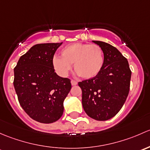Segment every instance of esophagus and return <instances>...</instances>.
<instances>
[{"label":"esophagus","instance_id":"obj_1","mask_svg":"<svg viewBox=\"0 0 150 150\" xmlns=\"http://www.w3.org/2000/svg\"><path fill=\"white\" fill-rule=\"evenodd\" d=\"M71 85L72 86H76L77 84V82L76 81H74V80L72 79L71 81Z\"/></svg>","mask_w":150,"mask_h":150}]
</instances>
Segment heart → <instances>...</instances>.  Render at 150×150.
<instances>
[{
    "label": "heart",
    "mask_w": 150,
    "mask_h": 150,
    "mask_svg": "<svg viewBox=\"0 0 150 150\" xmlns=\"http://www.w3.org/2000/svg\"><path fill=\"white\" fill-rule=\"evenodd\" d=\"M61 58L55 56L52 65L57 73L66 76L74 64V71L84 79L98 76L104 65L103 49L98 45L74 43L66 46L61 52Z\"/></svg>",
    "instance_id": "obj_1"
}]
</instances>
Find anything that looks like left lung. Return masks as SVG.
<instances>
[{"label":"left lung","instance_id":"left-lung-1","mask_svg":"<svg viewBox=\"0 0 150 150\" xmlns=\"http://www.w3.org/2000/svg\"><path fill=\"white\" fill-rule=\"evenodd\" d=\"M103 49L104 65L98 76L79 82L82 105L90 118L107 121L115 116L126 102L132 71L127 59L108 43L92 41Z\"/></svg>","mask_w":150,"mask_h":150}]
</instances>
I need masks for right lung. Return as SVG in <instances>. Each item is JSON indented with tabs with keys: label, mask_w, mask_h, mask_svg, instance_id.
I'll return each mask as SVG.
<instances>
[{
	"label": "right lung",
	"mask_w": 150,
	"mask_h": 150,
	"mask_svg": "<svg viewBox=\"0 0 150 150\" xmlns=\"http://www.w3.org/2000/svg\"><path fill=\"white\" fill-rule=\"evenodd\" d=\"M61 43L32 46L14 68L13 86L18 102L35 121L51 123L64 112V101L71 89V80L55 72L52 59Z\"/></svg>",
	"instance_id": "right-lung-1"
}]
</instances>
